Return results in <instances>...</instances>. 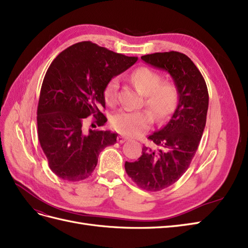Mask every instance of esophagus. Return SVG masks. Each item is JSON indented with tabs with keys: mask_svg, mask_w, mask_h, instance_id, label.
<instances>
[{
	"mask_svg": "<svg viewBox=\"0 0 248 248\" xmlns=\"http://www.w3.org/2000/svg\"><path fill=\"white\" fill-rule=\"evenodd\" d=\"M117 140H118V142H120V144H123V142H125L126 140H128V138L123 137V136H119L117 138Z\"/></svg>",
	"mask_w": 248,
	"mask_h": 248,
	"instance_id": "34e87169",
	"label": "esophagus"
}]
</instances>
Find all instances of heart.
<instances>
[{"label":"heart","instance_id":"obj_1","mask_svg":"<svg viewBox=\"0 0 248 248\" xmlns=\"http://www.w3.org/2000/svg\"><path fill=\"white\" fill-rule=\"evenodd\" d=\"M130 79L140 93L144 94V103L151 109L120 110L111 117L114 128L128 137H137L149 129L153 123V116L157 122H163L172 114L178 102L179 92L172 80H161V76L147 67H140L130 74ZM119 79L111 78L104 89V100L109 107L118 103ZM154 115H152V114Z\"/></svg>","mask_w":248,"mask_h":248}]
</instances>
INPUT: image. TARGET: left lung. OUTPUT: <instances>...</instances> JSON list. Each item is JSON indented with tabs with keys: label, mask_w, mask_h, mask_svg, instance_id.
Here are the masks:
<instances>
[{
	"label": "left lung",
	"mask_w": 248,
	"mask_h": 248,
	"mask_svg": "<svg viewBox=\"0 0 248 248\" xmlns=\"http://www.w3.org/2000/svg\"><path fill=\"white\" fill-rule=\"evenodd\" d=\"M141 60L168 71L179 92L171 119L163 128L148 137L158 149L144 146L137 161L125 162L127 175L139 187L159 191L177 182L189 168L205 129L209 94L202 73L182 52H155L142 56Z\"/></svg>",
	"instance_id": "left-lung-1"
}]
</instances>
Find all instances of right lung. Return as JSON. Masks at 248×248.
I'll return each instance as SVG.
<instances>
[{
  "label": "right lung",
  "mask_w": 248,
  "mask_h": 248,
  "mask_svg": "<svg viewBox=\"0 0 248 248\" xmlns=\"http://www.w3.org/2000/svg\"><path fill=\"white\" fill-rule=\"evenodd\" d=\"M137 61V57L82 41L67 47L51 62L41 86L37 127L49 169L59 178L71 182L87 179L99 153L116 144L117 133L88 130L86 118H95L94 127L104 126L108 119L99 109L106 108L104 89Z\"/></svg>",
  "instance_id": "obj_1"
}]
</instances>
